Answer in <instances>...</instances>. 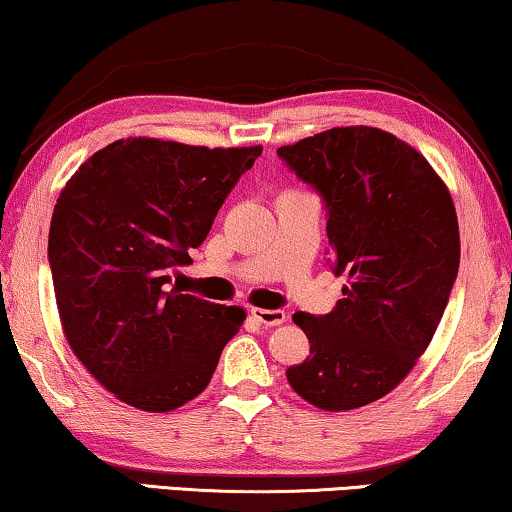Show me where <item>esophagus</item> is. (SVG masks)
I'll return each mask as SVG.
<instances>
[{"instance_id": "34e87169", "label": "esophagus", "mask_w": 512, "mask_h": 512, "mask_svg": "<svg viewBox=\"0 0 512 512\" xmlns=\"http://www.w3.org/2000/svg\"><path fill=\"white\" fill-rule=\"evenodd\" d=\"M250 315H253L257 322H262V325H266V327L283 325L287 318L283 311H269V308H250Z\"/></svg>"}]
</instances>
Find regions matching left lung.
<instances>
[{"mask_svg": "<svg viewBox=\"0 0 512 512\" xmlns=\"http://www.w3.org/2000/svg\"><path fill=\"white\" fill-rule=\"evenodd\" d=\"M278 157L325 201L329 264L345 273L327 315L294 313L311 355L287 369L292 390L322 410H352L392 392L448 306L459 225L431 164L376 127H334Z\"/></svg>", "mask_w": 512, "mask_h": 512, "instance_id": "8db88e82", "label": "left lung"}]
</instances>
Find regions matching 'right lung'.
<instances>
[{"label": "right lung", "mask_w": 512, "mask_h": 512, "mask_svg": "<svg viewBox=\"0 0 512 512\" xmlns=\"http://www.w3.org/2000/svg\"><path fill=\"white\" fill-rule=\"evenodd\" d=\"M259 155L262 146L120 139L83 162L57 197L48 262L64 336L129 406L167 413L204 392L246 320L239 306L167 285Z\"/></svg>", "instance_id": "right-lung-1"}]
</instances>
